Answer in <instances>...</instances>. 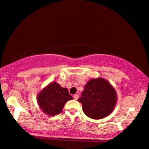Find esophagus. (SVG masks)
Here are the masks:
<instances>
[{
	"label": "esophagus",
	"mask_w": 149,
	"mask_h": 149,
	"mask_svg": "<svg viewBox=\"0 0 149 149\" xmlns=\"http://www.w3.org/2000/svg\"><path fill=\"white\" fill-rule=\"evenodd\" d=\"M73 97H74L75 100H77L79 98V95L77 94H75V95H74V96H73Z\"/></svg>",
	"instance_id": "esophagus-1"
}]
</instances>
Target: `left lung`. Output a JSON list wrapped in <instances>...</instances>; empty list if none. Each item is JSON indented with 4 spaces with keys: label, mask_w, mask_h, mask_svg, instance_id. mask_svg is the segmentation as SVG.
I'll return each instance as SVG.
<instances>
[{
    "label": "left lung",
    "mask_w": 149,
    "mask_h": 149,
    "mask_svg": "<svg viewBox=\"0 0 149 149\" xmlns=\"http://www.w3.org/2000/svg\"><path fill=\"white\" fill-rule=\"evenodd\" d=\"M116 100L115 89L101 78L90 80L78 100L85 115L95 120L109 115L115 107Z\"/></svg>",
    "instance_id": "1"
}]
</instances>
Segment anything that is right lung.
I'll use <instances>...</instances> for the list:
<instances>
[{"mask_svg": "<svg viewBox=\"0 0 149 149\" xmlns=\"http://www.w3.org/2000/svg\"><path fill=\"white\" fill-rule=\"evenodd\" d=\"M72 100L66 88H62L56 82L51 83L38 96L39 106L48 116H55L62 111L64 104Z\"/></svg>", "mask_w": 149, "mask_h": 149, "instance_id": "1", "label": "right lung"}]
</instances>
